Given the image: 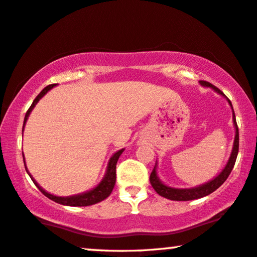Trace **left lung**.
Instances as JSON below:
<instances>
[{"label": "left lung", "instance_id": "1", "mask_svg": "<svg viewBox=\"0 0 257 257\" xmlns=\"http://www.w3.org/2000/svg\"><path fill=\"white\" fill-rule=\"evenodd\" d=\"M200 83L204 85V87H210L213 88L215 91H217L218 94L225 95L222 93L220 89L215 87L209 82L207 81H200ZM228 102L229 104L231 105V102L229 101L228 98ZM231 109H232V105H231ZM232 119H234V124H235V129H236V135H235V140H234V148H232V152H231V155H230V159H229L227 166L224 167V169L222 170L221 174L218 176L215 177L214 180H211L210 182H208L206 184H202V186L200 187H196V188H191V189H177V188H172V187H168L166 186V184H163L161 181L159 180V177L156 175V166L154 167L152 174H150V183H152V186L155 191L161 196L168 198V200H173V201H190V200H196V198H201V197H204L207 196V195H209L211 193H214L215 190L217 189V188H220L222 184L224 183V181L228 179V176L230 175L232 168H234L235 166V162H236V157H237V154H238V126H237V123H236V118H235V112H234V109H232Z\"/></svg>", "mask_w": 257, "mask_h": 257}]
</instances>
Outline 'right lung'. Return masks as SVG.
I'll list each match as a JSON object with an SVG mask.
<instances>
[{
    "instance_id": "1",
    "label": "right lung",
    "mask_w": 257,
    "mask_h": 257,
    "mask_svg": "<svg viewBox=\"0 0 257 257\" xmlns=\"http://www.w3.org/2000/svg\"><path fill=\"white\" fill-rule=\"evenodd\" d=\"M54 85L56 84H49L47 85L46 88L43 89L41 93L37 95L35 100H34L33 104L30 105V108L28 109V111L26 112V117H25V122H23V128H25V124L27 122V119H28V116L30 114V111L33 110V108L35 107V104L37 102L40 101V98L43 96L44 94H47L48 91L50 90L51 88L54 87ZM123 153V149L118 150L117 153H115L114 155L111 156L110 161H109V164H108V168H107V173H105L104 175V179L101 181V183L98 184L96 188H94L93 190L90 191H87V193L84 194H80V195H75V196H68V197H59V196H54V195H51L49 193H47L46 190H43L42 188H41L39 184L35 182V180L33 179L32 175L28 173V170H27V167H26V170L27 173L29 174L30 179L33 180V182L35 183V186L39 188L41 193H42L44 196H47L48 198H50V200H53L54 202L56 203H60V204H63V206H70V207H85V206H91V204H95V203H98L101 202V201H103L104 198H107L109 195L111 194L112 189H114V186H115V182H116V163H117V160L118 157L121 156V154ZM23 162H25V157H23Z\"/></svg>"
}]
</instances>
